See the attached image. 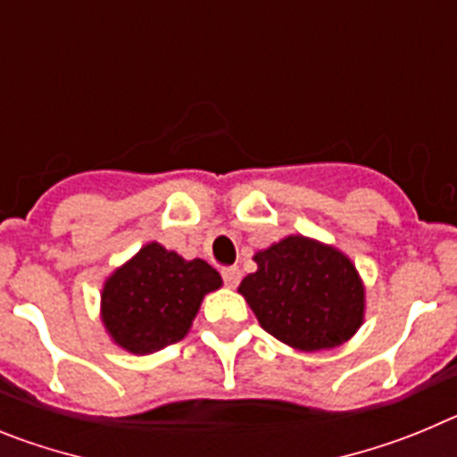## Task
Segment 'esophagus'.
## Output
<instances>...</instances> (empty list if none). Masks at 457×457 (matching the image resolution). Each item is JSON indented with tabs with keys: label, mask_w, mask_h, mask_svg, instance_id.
Listing matches in <instances>:
<instances>
[{
	"label": "esophagus",
	"mask_w": 457,
	"mask_h": 457,
	"mask_svg": "<svg viewBox=\"0 0 457 457\" xmlns=\"http://www.w3.org/2000/svg\"><path fill=\"white\" fill-rule=\"evenodd\" d=\"M221 277H224V284L228 286V288H236L237 284H240V268H236V265H231V268H224L221 270Z\"/></svg>",
	"instance_id": "34e87169"
}]
</instances>
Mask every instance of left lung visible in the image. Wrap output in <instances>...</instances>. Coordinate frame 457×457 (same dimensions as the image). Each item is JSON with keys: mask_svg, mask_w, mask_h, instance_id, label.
I'll return each mask as SVG.
<instances>
[{"mask_svg": "<svg viewBox=\"0 0 457 457\" xmlns=\"http://www.w3.org/2000/svg\"><path fill=\"white\" fill-rule=\"evenodd\" d=\"M258 270L242 278L265 332L302 353L332 350L364 322L366 288L343 252L313 237L288 236L253 253Z\"/></svg>", "mask_w": 457, "mask_h": 457, "instance_id": "obj_1", "label": "left lung"}]
</instances>
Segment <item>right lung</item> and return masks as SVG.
I'll list each match as a JSON object with an SVG mask.
<instances>
[{"label": "right lung", "instance_id": "1", "mask_svg": "<svg viewBox=\"0 0 457 457\" xmlns=\"http://www.w3.org/2000/svg\"><path fill=\"white\" fill-rule=\"evenodd\" d=\"M221 288L205 261H185L160 242H148L109 274L100 295V318L119 348L151 354L189 332L204 297Z\"/></svg>", "mask_w": 457, "mask_h": 457}]
</instances>
